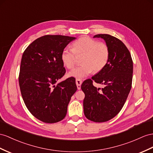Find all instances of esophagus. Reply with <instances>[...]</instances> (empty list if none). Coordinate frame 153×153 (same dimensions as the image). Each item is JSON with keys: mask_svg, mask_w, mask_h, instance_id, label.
<instances>
[{"mask_svg": "<svg viewBox=\"0 0 153 153\" xmlns=\"http://www.w3.org/2000/svg\"><path fill=\"white\" fill-rule=\"evenodd\" d=\"M76 83L77 85V88L78 90L81 89V85L82 84V81L80 79H77L76 80Z\"/></svg>", "mask_w": 153, "mask_h": 153, "instance_id": "obj_1", "label": "esophagus"}]
</instances>
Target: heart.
<instances>
[{"instance_id":"obj_1","label":"heart","mask_w":153,"mask_h":153,"mask_svg":"<svg viewBox=\"0 0 153 153\" xmlns=\"http://www.w3.org/2000/svg\"><path fill=\"white\" fill-rule=\"evenodd\" d=\"M83 55L82 65L76 66L68 74L70 76L82 79L94 72L101 71L106 66L110 56L108 46L104 42H98L89 37H82L74 42L72 48L66 47L61 52V61L68 68L74 67L76 56Z\"/></svg>"}]
</instances>
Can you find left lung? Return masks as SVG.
I'll return each mask as SVG.
<instances>
[{
	"mask_svg": "<svg viewBox=\"0 0 153 153\" xmlns=\"http://www.w3.org/2000/svg\"><path fill=\"white\" fill-rule=\"evenodd\" d=\"M103 39L110 56L106 66L92 77L85 80L81 88L85 93L84 114L94 122H105L115 117L121 110L131 89L133 62L131 53L122 41L108 34H97ZM103 84L97 89L93 81Z\"/></svg>",
	"mask_w": 153,
	"mask_h": 153,
	"instance_id": "obj_1",
	"label": "left lung"
}]
</instances>
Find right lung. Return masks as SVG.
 Here are the masks:
<instances>
[{
	"label": "right lung",
	"instance_id": "right-lung-1",
	"mask_svg": "<svg viewBox=\"0 0 153 153\" xmlns=\"http://www.w3.org/2000/svg\"><path fill=\"white\" fill-rule=\"evenodd\" d=\"M75 39L47 35L32 42L22 54L19 76L21 95L31 114L42 122L63 120L77 91L74 77L57 83L66 72L62 51Z\"/></svg>",
	"mask_w": 153,
	"mask_h": 153
}]
</instances>
